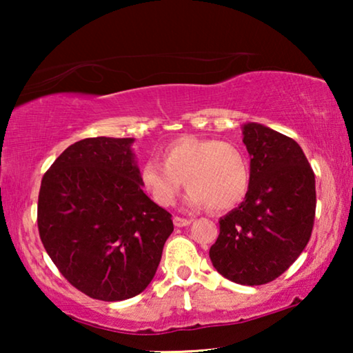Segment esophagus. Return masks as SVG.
I'll use <instances>...</instances> for the list:
<instances>
[{
	"instance_id": "34e87169",
	"label": "esophagus",
	"mask_w": 353,
	"mask_h": 353,
	"mask_svg": "<svg viewBox=\"0 0 353 353\" xmlns=\"http://www.w3.org/2000/svg\"><path fill=\"white\" fill-rule=\"evenodd\" d=\"M191 219H181V216H175L173 219V223H175V226H178V228H181V226H188L191 223Z\"/></svg>"
}]
</instances>
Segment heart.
<instances>
[{
    "mask_svg": "<svg viewBox=\"0 0 353 353\" xmlns=\"http://www.w3.org/2000/svg\"><path fill=\"white\" fill-rule=\"evenodd\" d=\"M161 159L139 168V181L161 207L175 204L185 183L188 205L215 212L233 209L249 191L248 157L234 143L181 137L161 149Z\"/></svg>",
    "mask_w": 353,
    "mask_h": 353,
    "instance_id": "1",
    "label": "heart"
}]
</instances>
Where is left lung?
Wrapping results in <instances>:
<instances>
[{"mask_svg": "<svg viewBox=\"0 0 353 353\" xmlns=\"http://www.w3.org/2000/svg\"><path fill=\"white\" fill-rule=\"evenodd\" d=\"M250 185L241 205L220 219L210 248L216 272L244 286L283 274L305 249L316 209L315 173L302 148L286 134L245 123Z\"/></svg>", "mask_w": 353, "mask_h": 353, "instance_id": "left-lung-1", "label": "left lung"}]
</instances>
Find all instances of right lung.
Wrapping results in <instances>:
<instances>
[{"instance_id":"add662e5","label":"right lung","mask_w":353,"mask_h":353,"mask_svg":"<svg viewBox=\"0 0 353 353\" xmlns=\"http://www.w3.org/2000/svg\"><path fill=\"white\" fill-rule=\"evenodd\" d=\"M133 138H86L65 149L41 180L38 231L72 286L117 302L152 281L172 215L143 192Z\"/></svg>"}]
</instances>
